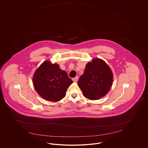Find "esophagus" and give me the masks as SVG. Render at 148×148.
Wrapping results in <instances>:
<instances>
[{
	"label": "esophagus",
	"mask_w": 148,
	"mask_h": 148,
	"mask_svg": "<svg viewBox=\"0 0 148 148\" xmlns=\"http://www.w3.org/2000/svg\"><path fill=\"white\" fill-rule=\"evenodd\" d=\"M79 77L78 76H77V77H75V78H73V80L74 82H77L78 81V80Z\"/></svg>",
	"instance_id": "esophagus-1"
}]
</instances>
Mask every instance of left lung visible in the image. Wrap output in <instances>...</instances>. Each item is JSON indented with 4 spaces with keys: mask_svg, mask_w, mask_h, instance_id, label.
<instances>
[{
    "mask_svg": "<svg viewBox=\"0 0 148 148\" xmlns=\"http://www.w3.org/2000/svg\"><path fill=\"white\" fill-rule=\"evenodd\" d=\"M113 82V75L110 66L103 60L95 58L86 64L78 85L85 97L97 100L107 94Z\"/></svg>",
    "mask_w": 148,
    "mask_h": 148,
    "instance_id": "1",
    "label": "left lung"
}]
</instances>
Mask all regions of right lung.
I'll list each match as a JSON object with an SVG mask.
<instances>
[{
    "mask_svg": "<svg viewBox=\"0 0 148 148\" xmlns=\"http://www.w3.org/2000/svg\"><path fill=\"white\" fill-rule=\"evenodd\" d=\"M73 82L59 64L49 61L41 64L33 78V85L38 95L45 100L54 102L65 97L67 88Z\"/></svg>",
    "mask_w": 148,
    "mask_h": 148,
    "instance_id": "obj_1",
    "label": "right lung"
}]
</instances>
